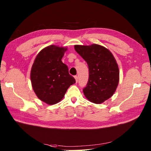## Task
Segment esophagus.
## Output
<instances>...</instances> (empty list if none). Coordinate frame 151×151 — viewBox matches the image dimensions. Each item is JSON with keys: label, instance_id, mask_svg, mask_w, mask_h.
I'll use <instances>...</instances> for the list:
<instances>
[{"label": "esophagus", "instance_id": "obj_1", "mask_svg": "<svg viewBox=\"0 0 151 151\" xmlns=\"http://www.w3.org/2000/svg\"><path fill=\"white\" fill-rule=\"evenodd\" d=\"M75 81H76V82L77 83L78 82V76H75Z\"/></svg>", "mask_w": 151, "mask_h": 151}]
</instances>
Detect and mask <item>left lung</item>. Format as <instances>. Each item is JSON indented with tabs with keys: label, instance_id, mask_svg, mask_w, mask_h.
<instances>
[{
	"label": "left lung",
	"instance_id": "1",
	"mask_svg": "<svg viewBox=\"0 0 151 151\" xmlns=\"http://www.w3.org/2000/svg\"><path fill=\"white\" fill-rule=\"evenodd\" d=\"M75 49L88 65L89 79L83 89L85 96L92 102L102 103L117 87L119 71L116 61L110 50L99 45H75Z\"/></svg>",
	"mask_w": 151,
	"mask_h": 151
}]
</instances>
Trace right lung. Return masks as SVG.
<instances>
[{
  "label": "right lung",
  "instance_id": "obj_1",
  "mask_svg": "<svg viewBox=\"0 0 151 151\" xmlns=\"http://www.w3.org/2000/svg\"><path fill=\"white\" fill-rule=\"evenodd\" d=\"M67 49L50 45L37 54L31 69L30 78L35 93L41 101L54 104L60 101L67 89L76 82L68 67L62 61Z\"/></svg>",
  "mask_w": 151,
  "mask_h": 151
}]
</instances>
